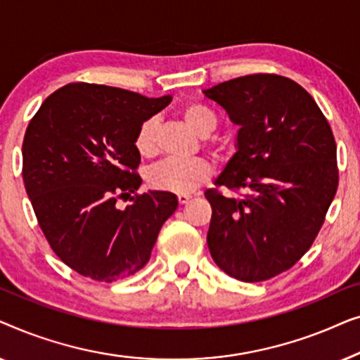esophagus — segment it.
I'll return each instance as SVG.
<instances>
[{"label": "esophagus", "mask_w": 360, "mask_h": 360, "mask_svg": "<svg viewBox=\"0 0 360 360\" xmlns=\"http://www.w3.org/2000/svg\"><path fill=\"white\" fill-rule=\"evenodd\" d=\"M176 198H179V203L180 205H185V203H188V200L191 198V195L190 193H179V196H176Z\"/></svg>", "instance_id": "obj_1"}]
</instances>
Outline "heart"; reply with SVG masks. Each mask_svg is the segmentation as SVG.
<instances>
[{"mask_svg":"<svg viewBox=\"0 0 360 360\" xmlns=\"http://www.w3.org/2000/svg\"><path fill=\"white\" fill-rule=\"evenodd\" d=\"M186 124L196 134L208 136L216 127V116L208 108L198 103H191L181 110ZM136 150L141 157L150 159L157 152V121L146 120L137 129L134 139ZM211 176V165L205 159L190 160H164L152 167L147 174V184L154 190L170 193H190L203 185Z\"/></svg>","mask_w":360,"mask_h":360,"instance_id":"obj_1","label":"heart"}]
</instances>
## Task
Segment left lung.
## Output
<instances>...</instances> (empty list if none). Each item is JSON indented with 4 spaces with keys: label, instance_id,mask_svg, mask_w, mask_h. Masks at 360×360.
Returning a JSON list of instances; mask_svg holds the SVG:
<instances>
[{
    "label": "left lung",
    "instance_id": "1",
    "mask_svg": "<svg viewBox=\"0 0 360 360\" xmlns=\"http://www.w3.org/2000/svg\"><path fill=\"white\" fill-rule=\"evenodd\" d=\"M203 93L239 126L238 152L205 191L211 257L229 277L262 282L316 239L339 184L336 141L316 101L287 77L255 73Z\"/></svg>",
    "mask_w": 360,
    "mask_h": 360
}]
</instances>
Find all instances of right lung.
I'll return each instance as SVG.
<instances>
[{
    "label": "right lung",
    "instance_id": "add662e5",
    "mask_svg": "<svg viewBox=\"0 0 360 360\" xmlns=\"http://www.w3.org/2000/svg\"><path fill=\"white\" fill-rule=\"evenodd\" d=\"M170 101L68 83L47 96L29 122L24 186L49 245L83 277L111 283L139 272L162 224L179 206L170 191L137 193V129ZM120 198L133 203L117 209Z\"/></svg>",
    "mask_w": 360,
    "mask_h": 360
}]
</instances>
